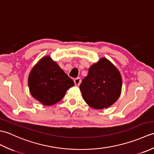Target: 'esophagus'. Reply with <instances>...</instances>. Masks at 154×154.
Segmentation results:
<instances>
[{
    "label": "esophagus",
    "mask_w": 154,
    "mask_h": 154,
    "mask_svg": "<svg viewBox=\"0 0 154 154\" xmlns=\"http://www.w3.org/2000/svg\"><path fill=\"white\" fill-rule=\"evenodd\" d=\"M81 79H80L79 77L76 78V79H74V83H75V85L76 86H79V85L81 84Z\"/></svg>",
    "instance_id": "esophagus-1"
}]
</instances>
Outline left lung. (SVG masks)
<instances>
[{"instance_id": "obj_1", "label": "left lung", "mask_w": 154, "mask_h": 154, "mask_svg": "<svg viewBox=\"0 0 154 154\" xmlns=\"http://www.w3.org/2000/svg\"><path fill=\"white\" fill-rule=\"evenodd\" d=\"M79 89L87 104L95 109L112 105L122 89V77L118 69L106 58L91 65Z\"/></svg>"}]
</instances>
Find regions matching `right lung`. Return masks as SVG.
Here are the masks:
<instances>
[{
	"label": "right lung",
	"instance_id": "obj_1",
	"mask_svg": "<svg viewBox=\"0 0 154 154\" xmlns=\"http://www.w3.org/2000/svg\"><path fill=\"white\" fill-rule=\"evenodd\" d=\"M74 82L50 56H45L32 68L28 77V87L34 99L44 105L57 103Z\"/></svg>",
	"mask_w": 154,
	"mask_h": 154
}]
</instances>
